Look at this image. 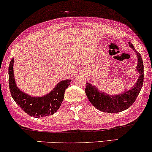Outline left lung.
Wrapping results in <instances>:
<instances>
[{
    "instance_id": "obj_1",
    "label": "left lung",
    "mask_w": 152,
    "mask_h": 152,
    "mask_svg": "<svg viewBox=\"0 0 152 152\" xmlns=\"http://www.w3.org/2000/svg\"><path fill=\"white\" fill-rule=\"evenodd\" d=\"M129 45L136 53L138 57L136 70L140 73L138 81L132 88L124 91L122 94L109 95L101 92L96 87L86 82L85 88L86 96L90 102L99 111L106 113H119L123 111L134 104L140 93L144 81V66L140 54L136 51L132 43L129 42Z\"/></svg>"
}]
</instances>
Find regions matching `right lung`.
Segmentation results:
<instances>
[{
    "mask_svg": "<svg viewBox=\"0 0 152 152\" xmlns=\"http://www.w3.org/2000/svg\"><path fill=\"white\" fill-rule=\"evenodd\" d=\"M14 59L9 66V87L12 98L23 111L34 118L53 115L61 106L65 90L70 85L69 79L61 81L49 93L42 97H32L23 92L16 86L14 76Z\"/></svg>",
    "mask_w": 152,
    "mask_h": 152,
    "instance_id": "obj_1",
    "label": "right lung"
}]
</instances>
